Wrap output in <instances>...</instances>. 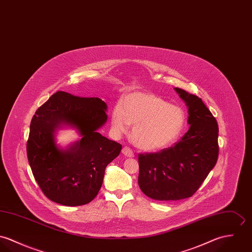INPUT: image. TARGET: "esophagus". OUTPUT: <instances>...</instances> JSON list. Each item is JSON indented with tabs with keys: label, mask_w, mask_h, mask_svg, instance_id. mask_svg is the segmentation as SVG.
Wrapping results in <instances>:
<instances>
[{
	"label": "esophagus",
	"mask_w": 252,
	"mask_h": 252,
	"mask_svg": "<svg viewBox=\"0 0 252 252\" xmlns=\"http://www.w3.org/2000/svg\"><path fill=\"white\" fill-rule=\"evenodd\" d=\"M122 154H123L125 157H126V158H133V157H134L133 152H132L129 148H127V147L123 148V150H122Z\"/></svg>",
	"instance_id": "34e87169"
}]
</instances>
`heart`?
<instances>
[{
    "mask_svg": "<svg viewBox=\"0 0 252 252\" xmlns=\"http://www.w3.org/2000/svg\"><path fill=\"white\" fill-rule=\"evenodd\" d=\"M131 140L140 150H164L180 138L187 125V114L178 105L170 104L149 92L125 94L111 112V127L118 135L132 126Z\"/></svg>",
    "mask_w": 252,
    "mask_h": 252,
    "instance_id": "b5f03b06",
    "label": "heart"
}]
</instances>
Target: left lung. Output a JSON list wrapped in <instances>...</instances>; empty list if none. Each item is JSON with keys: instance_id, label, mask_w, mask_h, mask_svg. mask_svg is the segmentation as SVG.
Here are the masks:
<instances>
[{"instance_id": "8db88e82", "label": "left lung", "mask_w": 252, "mask_h": 252, "mask_svg": "<svg viewBox=\"0 0 252 252\" xmlns=\"http://www.w3.org/2000/svg\"><path fill=\"white\" fill-rule=\"evenodd\" d=\"M188 107L187 133L173 147L140 155L138 185L145 195L175 201L195 193L219 158V126L201 98L175 88Z\"/></svg>"}]
</instances>
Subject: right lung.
<instances>
[{
	"mask_svg": "<svg viewBox=\"0 0 252 252\" xmlns=\"http://www.w3.org/2000/svg\"><path fill=\"white\" fill-rule=\"evenodd\" d=\"M107 105L98 97L57 92L33 115L27 142L29 164L42 192L63 206H81L97 195L106 166L122 145L97 130L107 122ZM71 128L81 136L66 147L57 130Z\"/></svg>",
	"mask_w": 252,
	"mask_h": 252,
	"instance_id": "right-lung-1",
	"label": "right lung"
}]
</instances>
